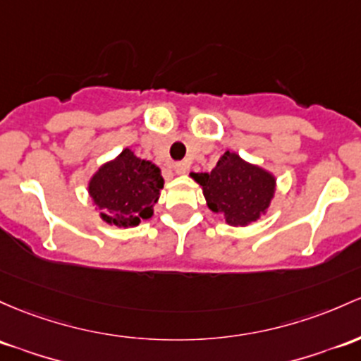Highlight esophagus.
Masks as SVG:
<instances>
[{"label": "esophagus", "mask_w": 361, "mask_h": 361, "mask_svg": "<svg viewBox=\"0 0 361 361\" xmlns=\"http://www.w3.org/2000/svg\"><path fill=\"white\" fill-rule=\"evenodd\" d=\"M173 168H174V171H176L178 174H185V173L188 171L190 164H188L187 161H180V162H174Z\"/></svg>", "instance_id": "esophagus-1"}]
</instances>
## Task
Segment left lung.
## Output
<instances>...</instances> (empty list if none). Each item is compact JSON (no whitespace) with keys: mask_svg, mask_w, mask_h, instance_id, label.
Here are the masks:
<instances>
[{"mask_svg":"<svg viewBox=\"0 0 361 361\" xmlns=\"http://www.w3.org/2000/svg\"><path fill=\"white\" fill-rule=\"evenodd\" d=\"M192 176L204 190L209 209L223 214L231 226H247L259 219L274 197V176L229 150L211 173H192Z\"/></svg>","mask_w":361,"mask_h":361,"instance_id":"obj_1","label":"left lung"}]
</instances>
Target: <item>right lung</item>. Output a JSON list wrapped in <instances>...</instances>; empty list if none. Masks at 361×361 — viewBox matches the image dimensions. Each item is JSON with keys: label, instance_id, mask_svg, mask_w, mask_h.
<instances>
[{"label": "right lung", "instance_id": "obj_1", "mask_svg": "<svg viewBox=\"0 0 361 361\" xmlns=\"http://www.w3.org/2000/svg\"><path fill=\"white\" fill-rule=\"evenodd\" d=\"M162 185L164 180L156 164L138 159L132 150L125 149L94 174L89 193L102 209L101 216L106 223L126 228L152 217Z\"/></svg>", "mask_w": 361, "mask_h": 361}]
</instances>
